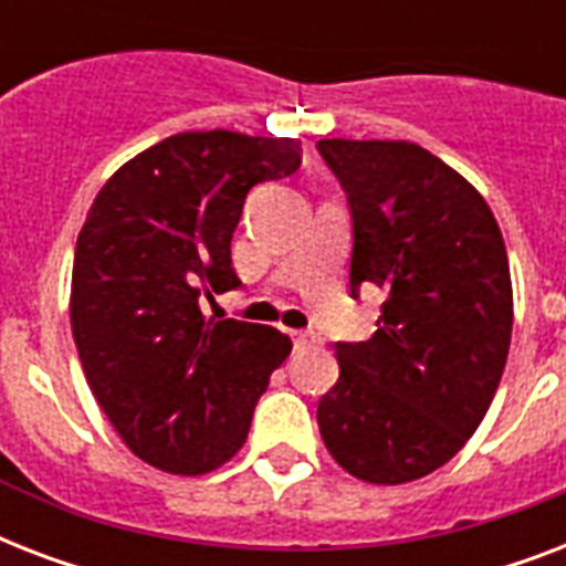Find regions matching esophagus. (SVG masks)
Here are the masks:
<instances>
[{
	"label": "esophagus",
	"instance_id": "obj_1",
	"mask_svg": "<svg viewBox=\"0 0 566 566\" xmlns=\"http://www.w3.org/2000/svg\"><path fill=\"white\" fill-rule=\"evenodd\" d=\"M293 346L296 349H311V346H319V337L311 335V332H291Z\"/></svg>",
	"mask_w": 566,
	"mask_h": 566
}]
</instances>
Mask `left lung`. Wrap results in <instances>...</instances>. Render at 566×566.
Masks as SVG:
<instances>
[{
	"label": "left lung",
	"mask_w": 566,
	"mask_h": 566,
	"mask_svg": "<svg viewBox=\"0 0 566 566\" xmlns=\"http://www.w3.org/2000/svg\"><path fill=\"white\" fill-rule=\"evenodd\" d=\"M353 211L349 291L387 293L376 335L337 344L317 405L328 455L370 484L443 467L491 408L514 326L500 222L470 181L408 140H319Z\"/></svg>",
	"instance_id": "obj_1"
}]
</instances>
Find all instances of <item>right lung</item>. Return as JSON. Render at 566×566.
Masks as SVG:
<instances>
[{"label":"right lung","mask_w":566,"mask_h":566,"mask_svg":"<svg viewBox=\"0 0 566 566\" xmlns=\"http://www.w3.org/2000/svg\"><path fill=\"white\" fill-rule=\"evenodd\" d=\"M300 161V137L181 132L123 164L93 199L70 326L102 413L155 470L202 475L238 455L291 355L279 328L205 319L199 293L238 287L231 234L247 193Z\"/></svg>","instance_id":"add662e5"}]
</instances>
